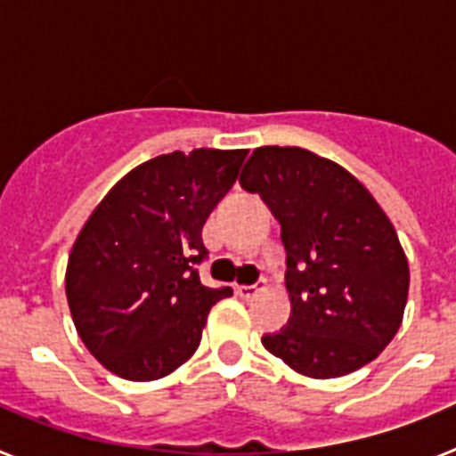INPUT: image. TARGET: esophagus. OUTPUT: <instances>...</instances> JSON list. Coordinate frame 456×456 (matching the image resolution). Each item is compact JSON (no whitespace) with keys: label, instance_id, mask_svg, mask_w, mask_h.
Here are the masks:
<instances>
[{"label":"esophagus","instance_id":"esophagus-1","mask_svg":"<svg viewBox=\"0 0 456 456\" xmlns=\"http://www.w3.org/2000/svg\"><path fill=\"white\" fill-rule=\"evenodd\" d=\"M265 283H267V281H260L257 285H237L235 289L241 299H253V297H256V294L265 288Z\"/></svg>","mask_w":456,"mask_h":456}]
</instances>
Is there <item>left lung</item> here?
<instances>
[{
  "label": "left lung",
  "mask_w": 456,
  "mask_h": 456,
  "mask_svg": "<svg viewBox=\"0 0 456 456\" xmlns=\"http://www.w3.org/2000/svg\"><path fill=\"white\" fill-rule=\"evenodd\" d=\"M240 184L281 224L288 257V326L263 336L267 352L313 379L363 368L404 315L409 263L372 193L331 159L297 146L256 148Z\"/></svg>",
  "instance_id": "8db88e82"
}]
</instances>
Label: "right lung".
<instances>
[{
	"mask_svg": "<svg viewBox=\"0 0 456 456\" xmlns=\"http://www.w3.org/2000/svg\"><path fill=\"white\" fill-rule=\"evenodd\" d=\"M248 151H175L132 168L72 247L66 297L88 352L130 381L171 374L199 349L209 308L231 288L200 283L203 225Z\"/></svg>",
	"mask_w": 456,
	"mask_h": 456,
	"instance_id": "right-lung-1",
	"label": "right lung"
}]
</instances>
